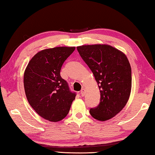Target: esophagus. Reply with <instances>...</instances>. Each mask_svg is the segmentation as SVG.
<instances>
[{
	"mask_svg": "<svg viewBox=\"0 0 155 155\" xmlns=\"http://www.w3.org/2000/svg\"><path fill=\"white\" fill-rule=\"evenodd\" d=\"M80 94H81V95L82 97H84V95H85V89L84 88H82L81 91H80Z\"/></svg>",
	"mask_w": 155,
	"mask_h": 155,
	"instance_id": "1",
	"label": "esophagus"
}]
</instances>
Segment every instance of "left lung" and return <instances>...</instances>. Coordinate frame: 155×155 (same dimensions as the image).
<instances>
[{
  "instance_id": "1",
  "label": "left lung",
  "mask_w": 155,
  "mask_h": 155,
  "mask_svg": "<svg viewBox=\"0 0 155 155\" xmlns=\"http://www.w3.org/2000/svg\"><path fill=\"white\" fill-rule=\"evenodd\" d=\"M77 49L94 74L100 90V102L91 108V116L101 121L109 120L124 109L130 97V63L124 53L107 44L80 46Z\"/></svg>"
}]
</instances>
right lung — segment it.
<instances>
[{
    "instance_id": "right-lung-1",
    "label": "right lung",
    "mask_w": 155,
    "mask_h": 155,
    "mask_svg": "<svg viewBox=\"0 0 155 155\" xmlns=\"http://www.w3.org/2000/svg\"><path fill=\"white\" fill-rule=\"evenodd\" d=\"M75 47H55L42 50L29 61L24 74V87L28 102L44 119L57 122L68 115L76 93L60 72L64 61Z\"/></svg>"
}]
</instances>
